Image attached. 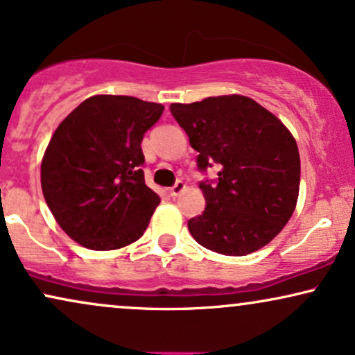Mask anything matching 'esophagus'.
I'll return each mask as SVG.
<instances>
[{
	"label": "esophagus",
	"instance_id": "obj_1",
	"mask_svg": "<svg viewBox=\"0 0 355 355\" xmlns=\"http://www.w3.org/2000/svg\"><path fill=\"white\" fill-rule=\"evenodd\" d=\"M184 189H186V184H184V182H182V181H178L176 184H174V186L171 187V189H169V194H171V196H174V198H176V196L181 194V192L184 191Z\"/></svg>",
	"mask_w": 355,
	"mask_h": 355
}]
</instances>
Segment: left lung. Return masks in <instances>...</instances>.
<instances>
[{"label":"left lung","instance_id":"obj_1","mask_svg":"<svg viewBox=\"0 0 355 355\" xmlns=\"http://www.w3.org/2000/svg\"><path fill=\"white\" fill-rule=\"evenodd\" d=\"M169 108L199 153L200 173L220 166L216 181H200L205 209L187 222L191 235L222 255L260 250L288 224L298 200L301 163L293 135L243 95Z\"/></svg>","mask_w":355,"mask_h":355}]
</instances>
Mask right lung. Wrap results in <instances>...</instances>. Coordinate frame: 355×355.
<instances>
[{
  "mask_svg": "<svg viewBox=\"0 0 355 355\" xmlns=\"http://www.w3.org/2000/svg\"><path fill=\"white\" fill-rule=\"evenodd\" d=\"M163 110L126 95H94L57 126L42 157V194L82 247L115 250L146 230L159 196L144 182L141 141Z\"/></svg>",
  "mask_w": 355,
  "mask_h": 355,
  "instance_id": "add662e5",
  "label": "right lung"
}]
</instances>
